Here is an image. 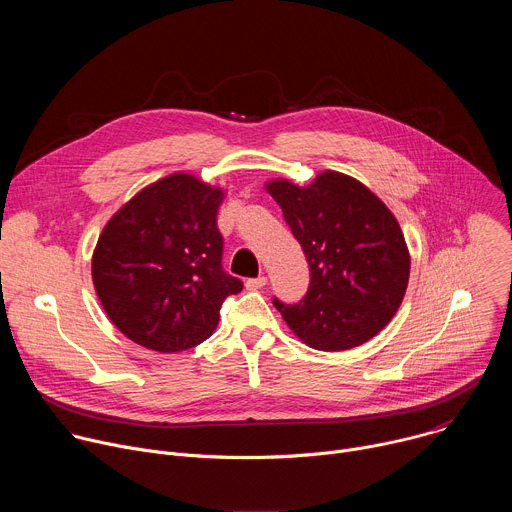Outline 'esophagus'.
<instances>
[{
    "label": "esophagus",
    "mask_w": 512,
    "mask_h": 512,
    "mask_svg": "<svg viewBox=\"0 0 512 512\" xmlns=\"http://www.w3.org/2000/svg\"><path fill=\"white\" fill-rule=\"evenodd\" d=\"M265 283H267V277H255V279H247L245 281V287L249 289V291H257V289H261V287H265Z\"/></svg>",
    "instance_id": "obj_1"
}]
</instances>
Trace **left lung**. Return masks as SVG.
Masks as SVG:
<instances>
[{
  "label": "left lung",
  "instance_id": "left-lung-1",
  "mask_svg": "<svg viewBox=\"0 0 512 512\" xmlns=\"http://www.w3.org/2000/svg\"><path fill=\"white\" fill-rule=\"evenodd\" d=\"M304 249L310 287L296 306L273 300L304 344L342 352L375 338L397 314L411 255L387 204L360 180L320 172L312 184L265 182Z\"/></svg>",
  "mask_w": 512,
  "mask_h": 512
}]
</instances>
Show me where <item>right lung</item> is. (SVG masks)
I'll return each mask as SVG.
<instances>
[{
    "label": "right lung",
    "instance_id": "obj_1",
    "mask_svg": "<svg viewBox=\"0 0 512 512\" xmlns=\"http://www.w3.org/2000/svg\"><path fill=\"white\" fill-rule=\"evenodd\" d=\"M223 200L225 188L174 172L141 188L103 227L93 285L109 320L135 344L170 354L204 342L225 298L243 289L221 267Z\"/></svg>",
    "mask_w": 512,
    "mask_h": 512
}]
</instances>
